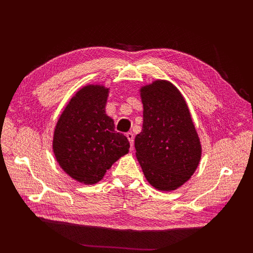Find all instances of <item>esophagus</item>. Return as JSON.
I'll use <instances>...</instances> for the list:
<instances>
[{
  "mask_svg": "<svg viewBox=\"0 0 253 253\" xmlns=\"http://www.w3.org/2000/svg\"><path fill=\"white\" fill-rule=\"evenodd\" d=\"M126 137H127L128 140H129V143H130V146L132 148V146H133V138H135V136H133L132 132H127L126 133Z\"/></svg>",
  "mask_w": 253,
  "mask_h": 253,
  "instance_id": "obj_1",
  "label": "esophagus"
}]
</instances>
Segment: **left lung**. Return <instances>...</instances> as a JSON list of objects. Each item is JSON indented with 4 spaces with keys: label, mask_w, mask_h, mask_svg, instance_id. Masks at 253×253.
<instances>
[{
    "label": "left lung",
    "mask_w": 253,
    "mask_h": 253,
    "mask_svg": "<svg viewBox=\"0 0 253 253\" xmlns=\"http://www.w3.org/2000/svg\"><path fill=\"white\" fill-rule=\"evenodd\" d=\"M140 92L143 124L135 138L136 157L154 188L175 190L195 173L200 140L186 101L173 84L157 80Z\"/></svg>",
    "instance_id": "left-lung-1"
}]
</instances>
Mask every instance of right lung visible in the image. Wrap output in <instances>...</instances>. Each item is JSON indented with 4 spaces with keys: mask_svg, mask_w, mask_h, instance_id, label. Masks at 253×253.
Segmentation results:
<instances>
[{
    "mask_svg": "<svg viewBox=\"0 0 253 253\" xmlns=\"http://www.w3.org/2000/svg\"><path fill=\"white\" fill-rule=\"evenodd\" d=\"M109 89L89 84L80 89L58 120L53 151L66 173L84 184L103 178L113 163L129 151V141L115 130L114 121L106 115Z\"/></svg>",
    "mask_w": 253,
    "mask_h": 253,
    "instance_id": "obj_1",
    "label": "right lung"
}]
</instances>
